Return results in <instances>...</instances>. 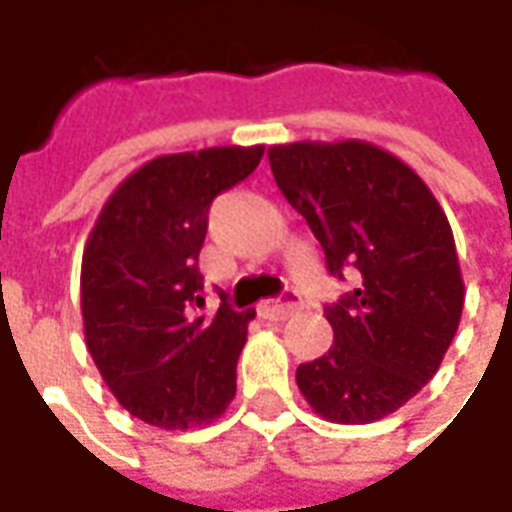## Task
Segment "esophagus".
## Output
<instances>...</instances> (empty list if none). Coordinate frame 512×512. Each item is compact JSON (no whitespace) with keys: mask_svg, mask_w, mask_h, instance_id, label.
I'll return each instance as SVG.
<instances>
[{"mask_svg":"<svg viewBox=\"0 0 512 512\" xmlns=\"http://www.w3.org/2000/svg\"><path fill=\"white\" fill-rule=\"evenodd\" d=\"M296 310H299V301L293 299V296H290L288 301H263V304L257 307L260 318H266V321H285V318H290Z\"/></svg>","mask_w":512,"mask_h":512,"instance_id":"34e87169","label":"esophagus"}]
</instances>
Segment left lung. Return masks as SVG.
<instances>
[{"mask_svg": "<svg viewBox=\"0 0 512 512\" xmlns=\"http://www.w3.org/2000/svg\"><path fill=\"white\" fill-rule=\"evenodd\" d=\"M268 161L329 271L356 277L326 307L329 354L299 365L296 384L329 422H376L436 376L458 332L466 293L450 222L414 169L362 139L274 145Z\"/></svg>", "mask_w": 512, "mask_h": 512, "instance_id": "left-lung-1", "label": "left lung"}]
</instances>
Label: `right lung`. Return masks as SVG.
I'll use <instances>...</instances> for the list:
<instances>
[{
	"mask_svg": "<svg viewBox=\"0 0 512 512\" xmlns=\"http://www.w3.org/2000/svg\"><path fill=\"white\" fill-rule=\"evenodd\" d=\"M263 145L172 153L106 200L82 257L87 351L117 403L147 425H208L235 397L255 310L202 312L200 249L216 194L249 178Z\"/></svg>",
	"mask_w": 512,
	"mask_h": 512,
	"instance_id": "add662e5",
	"label": "right lung"
}]
</instances>
